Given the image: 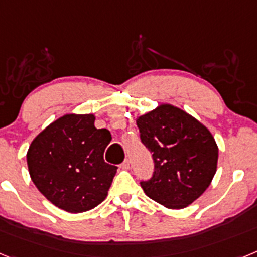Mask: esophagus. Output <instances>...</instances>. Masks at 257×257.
I'll return each mask as SVG.
<instances>
[{
	"instance_id": "obj_1",
	"label": "esophagus",
	"mask_w": 257,
	"mask_h": 257,
	"mask_svg": "<svg viewBox=\"0 0 257 257\" xmlns=\"http://www.w3.org/2000/svg\"><path fill=\"white\" fill-rule=\"evenodd\" d=\"M121 169L122 170H128V169H130V161L124 160L123 162L121 163Z\"/></svg>"
}]
</instances>
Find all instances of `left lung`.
<instances>
[{"mask_svg":"<svg viewBox=\"0 0 257 257\" xmlns=\"http://www.w3.org/2000/svg\"><path fill=\"white\" fill-rule=\"evenodd\" d=\"M154 172L140 181L145 194L167 208H184L203 194L216 172L219 149L207 127L181 109L162 104L136 119Z\"/></svg>","mask_w":257,"mask_h":257,"instance_id":"obj_1","label":"left lung"}]
</instances>
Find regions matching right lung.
I'll return each mask as SVG.
<instances>
[{"instance_id":"add662e5","label":"right lung","mask_w":257,"mask_h":257,"mask_svg":"<svg viewBox=\"0 0 257 257\" xmlns=\"http://www.w3.org/2000/svg\"><path fill=\"white\" fill-rule=\"evenodd\" d=\"M94 114H65L41 131L27 153L32 181L67 212L91 210L105 199L117 167L104 161L112 140Z\"/></svg>"}]
</instances>
